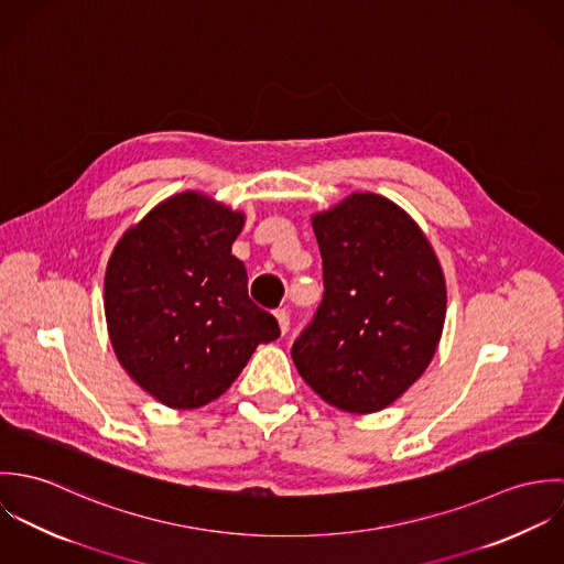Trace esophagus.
Returning <instances> with one entry per match:
<instances>
[{
  "instance_id": "34e87169",
  "label": "esophagus",
  "mask_w": 564,
  "mask_h": 564,
  "mask_svg": "<svg viewBox=\"0 0 564 564\" xmlns=\"http://www.w3.org/2000/svg\"><path fill=\"white\" fill-rule=\"evenodd\" d=\"M275 317H278V323H280L282 334H286V332H289V325H291V315H289V311H286V308H278V311H275Z\"/></svg>"
}]
</instances>
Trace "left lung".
Wrapping results in <instances>:
<instances>
[{"label": "left lung", "mask_w": 564, "mask_h": 564, "mask_svg": "<svg viewBox=\"0 0 564 564\" xmlns=\"http://www.w3.org/2000/svg\"><path fill=\"white\" fill-rule=\"evenodd\" d=\"M313 228L323 297L293 343V362L325 402L382 410L436 351L447 308L441 264L402 208L373 193L347 197Z\"/></svg>", "instance_id": "left-lung-1"}]
</instances>
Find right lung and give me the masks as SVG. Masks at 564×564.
I'll use <instances>...</instances> for the list:
<instances>
[{
  "instance_id": "obj_1",
  "label": "right lung",
  "mask_w": 564,
  "mask_h": 564,
  "mask_svg": "<svg viewBox=\"0 0 564 564\" xmlns=\"http://www.w3.org/2000/svg\"><path fill=\"white\" fill-rule=\"evenodd\" d=\"M241 213L197 193L156 206L117 242L104 280L115 354L132 380L171 408H199L239 378L278 319L247 295L232 256Z\"/></svg>"
}]
</instances>
